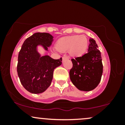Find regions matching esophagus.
I'll return each instance as SVG.
<instances>
[{
	"instance_id": "34e87169",
	"label": "esophagus",
	"mask_w": 125,
	"mask_h": 125,
	"mask_svg": "<svg viewBox=\"0 0 125 125\" xmlns=\"http://www.w3.org/2000/svg\"><path fill=\"white\" fill-rule=\"evenodd\" d=\"M69 59V57H67V56H63V57H62V60H63V61H64V60Z\"/></svg>"
}]
</instances>
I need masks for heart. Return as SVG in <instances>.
Returning <instances> with one entry per match:
<instances>
[{"label":"heart","instance_id":"obj_1","mask_svg":"<svg viewBox=\"0 0 125 125\" xmlns=\"http://www.w3.org/2000/svg\"><path fill=\"white\" fill-rule=\"evenodd\" d=\"M88 46L87 38L83 35H73L63 37L56 43V51L62 52L69 51L72 56H81L86 51Z\"/></svg>","mask_w":125,"mask_h":125}]
</instances>
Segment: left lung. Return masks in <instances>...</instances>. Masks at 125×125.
Segmentation results:
<instances>
[{
  "label": "left lung",
  "mask_w": 125,
  "mask_h": 125,
  "mask_svg": "<svg viewBox=\"0 0 125 125\" xmlns=\"http://www.w3.org/2000/svg\"><path fill=\"white\" fill-rule=\"evenodd\" d=\"M94 39L90 38L87 53L71 59L73 67L69 72L72 83L82 91H90L97 86L101 80L103 64L100 52Z\"/></svg>",
  "instance_id": "1"
}]
</instances>
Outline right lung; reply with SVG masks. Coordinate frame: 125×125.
<instances>
[{
	"label": "right lung",
	"mask_w": 125,
	"mask_h": 125,
	"mask_svg": "<svg viewBox=\"0 0 125 125\" xmlns=\"http://www.w3.org/2000/svg\"><path fill=\"white\" fill-rule=\"evenodd\" d=\"M53 41V37L48 33H35L25 40L19 53L18 76L23 86L31 94L45 91L51 85L54 69L62 64V58L42 56L38 51V46L48 51Z\"/></svg>",
	"instance_id": "1"
}]
</instances>
